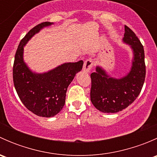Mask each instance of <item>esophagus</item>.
<instances>
[{"label":"esophagus","instance_id":"34e87169","mask_svg":"<svg viewBox=\"0 0 157 157\" xmlns=\"http://www.w3.org/2000/svg\"><path fill=\"white\" fill-rule=\"evenodd\" d=\"M93 66V61L92 59H87L86 61H85L84 64H83V70L85 72L89 73L90 71V70L92 69Z\"/></svg>","mask_w":157,"mask_h":157}]
</instances>
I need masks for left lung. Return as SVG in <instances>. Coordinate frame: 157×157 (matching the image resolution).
<instances>
[{
    "instance_id": "left-lung-1",
    "label": "left lung",
    "mask_w": 157,
    "mask_h": 157,
    "mask_svg": "<svg viewBox=\"0 0 157 157\" xmlns=\"http://www.w3.org/2000/svg\"><path fill=\"white\" fill-rule=\"evenodd\" d=\"M123 42L131 45L134 54L132 66L127 75L113 78L99 66L90 75L91 102L98 110L105 113H115L127 108L139 96L144 83L146 66L144 46L127 26H124Z\"/></svg>"
}]
</instances>
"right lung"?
<instances>
[{
    "label": "right lung",
    "instance_id": "add662e5",
    "mask_svg": "<svg viewBox=\"0 0 157 157\" xmlns=\"http://www.w3.org/2000/svg\"><path fill=\"white\" fill-rule=\"evenodd\" d=\"M53 23L38 24L20 41L16 52L13 79L16 91L23 105L38 116H55L64 107L67 90L76 74L81 71L83 61L64 63L43 74L33 73L23 61V47L42 28Z\"/></svg>",
    "mask_w": 157,
    "mask_h": 157
}]
</instances>
